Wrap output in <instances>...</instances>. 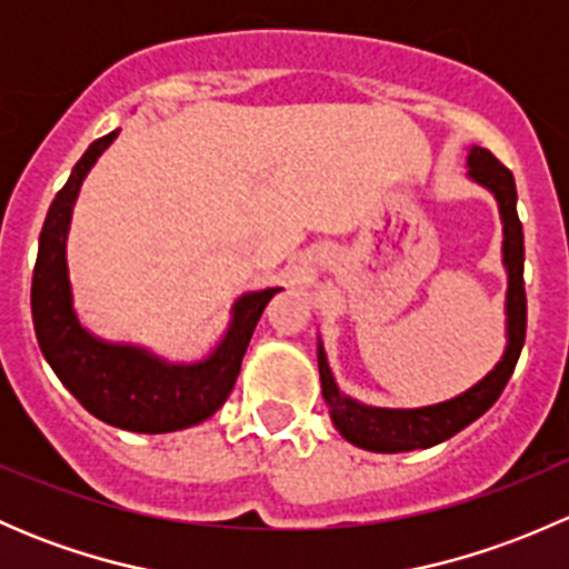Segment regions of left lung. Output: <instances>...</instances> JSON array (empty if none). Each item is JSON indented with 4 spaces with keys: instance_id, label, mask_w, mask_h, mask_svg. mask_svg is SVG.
Here are the masks:
<instances>
[{
    "instance_id": "obj_1",
    "label": "left lung",
    "mask_w": 569,
    "mask_h": 569,
    "mask_svg": "<svg viewBox=\"0 0 569 569\" xmlns=\"http://www.w3.org/2000/svg\"><path fill=\"white\" fill-rule=\"evenodd\" d=\"M470 176L485 183L501 206L503 220V263L509 269V347L501 363L470 391L443 405L423 407V410H375L338 393L336 380L327 369L325 352L319 347V375L325 405L330 410L332 423L349 443L369 451H412L429 449L440 440L451 438L460 429L485 416L498 401L526 341V286H523V226L518 217V189H515L512 170L498 162L487 148H470Z\"/></svg>"
}]
</instances>
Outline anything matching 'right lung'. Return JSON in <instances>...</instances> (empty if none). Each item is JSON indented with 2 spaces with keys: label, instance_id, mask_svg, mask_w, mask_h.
Masks as SVG:
<instances>
[{
  "label": "right lung",
  "instance_id": "right-lung-1",
  "mask_svg": "<svg viewBox=\"0 0 569 569\" xmlns=\"http://www.w3.org/2000/svg\"><path fill=\"white\" fill-rule=\"evenodd\" d=\"M118 131L99 137L73 164L66 187L51 200L40 231L38 261L32 269V321L40 352L62 386L99 421L142 435H164L194 427L222 407L242 369L244 349L274 291L244 295L233 306L228 336L209 360L168 366L131 347H112L90 336L71 308L66 269V233L82 178L114 140Z\"/></svg>",
  "mask_w": 569,
  "mask_h": 569
}]
</instances>
